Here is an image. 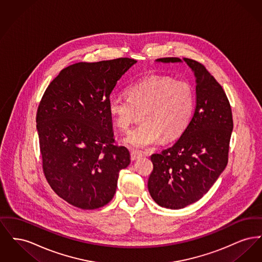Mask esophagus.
<instances>
[{
	"label": "esophagus",
	"instance_id": "34e87169",
	"mask_svg": "<svg viewBox=\"0 0 262 262\" xmlns=\"http://www.w3.org/2000/svg\"><path fill=\"white\" fill-rule=\"evenodd\" d=\"M141 156H142V153L139 152V151H135V150L130 151V159H132L133 161H135V160H137L138 158H140Z\"/></svg>",
	"mask_w": 262,
	"mask_h": 262
}]
</instances>
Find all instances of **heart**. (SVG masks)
I'll list each match as a JSON object with an SVG mask.
<instances>
[{
  "label": "heart",
  "mask_w": 262,
  "mask_h": 262,
  "mask_svg": "<svg viewBox=\"0 0 262 262\" xmlns=\"http://www.w3.org/2000/svg\"><path fill=\"white\" fill-rule=\"evenodd\" d=\"M127 99L112 97L109 112L115 124L126 132L140 118L142 124L124 138L125 146L143 149L161 138L172 140L186 129L194 107V90L187 80L169 75L146 76L125 90Z\"/></svg>",
  "instance_id": "b5f03b06"
}]
</instances>
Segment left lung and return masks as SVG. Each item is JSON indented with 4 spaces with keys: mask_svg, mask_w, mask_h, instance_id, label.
Returning <instances> with one entry per match:
<instances>
[{
    "mask_svg": "<svg viewBox=\"0 0 262 262\" xmlns=\"http://www.w3.org/2000/svg\"><path fill=\"white\" fill-rule=\"evenodd\" d=\"M184 60L196 78L194 112L174 145L151 156L153 171L148 179L151 198L169 209L184 208L209 190L228 164L234 126L224 89L204 64ZM157 61L181 62L174 57Z\"/></svg>",
    "mask_w": 262,
    "mask_h": 262,
    "instance_id": "obj_1",
    "label": "left lung"
}]
</instances>
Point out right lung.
<instances>
[{
	"mask_svg": "<svg viewBox=\"0 0 262 262\" xmlns=\"http://www.w3.org/2000/svg\"><path fill=\"white\" fill-rule=\"evenodd\" d=\"M136 62L118 58L71 64L51 81L39 102L43 173L61 199L80 209L109 203L120 171L130 162L127 148L115 144L109 100L118 80Z\"/></svg>",
	"mask_w": 262,
	"mask_h": 262,
	"instance_id": "obj_1",
	"label": "right lung"
}]
</instances>
